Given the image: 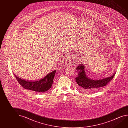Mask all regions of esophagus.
Returning <instances> with one entry per match:
<instances>
[{
  "label": "esophagus",
  "instance_id": "1",
  "mask_svg": "<svg viewBox=\"0 0 128 128\" xmlns=\"http://www.w3.org/2000/svg\"><path fill=\"white\" fill-rule=\"evenodd\" d=\"M71 57L69 56V57H67L66 59V61H65L66 64L67 65L70 64V62H71Z\"/></svg>",
  "mask_w": 128,
  "mask_h": 128
}]
</instances>
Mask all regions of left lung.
Returning a JSON list of instances; mask_svg holds the SVG:
<instances>
[{
  "label": "left lung",
  "instance_id": "obj_1",
  "mask_svg": "<svg viewBox=\"0 0 128 128\" xmlns=\"http://www.w3.org/2000/svg\"><path fill=\"white\" fill-rule=\"evenodd\" d=\"M85 66L82 63L78 66L76 67L77 71V76L76 78V81L77 84L78 89L84 91L96 90L107 85L115 75L116 72L112 76L109 77L105 78L99 80H92L86 76Z\"/></svg>",
  "mask_w": 128,
  "mask_h": 128
}]
</instances>
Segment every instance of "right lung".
Returning a JSON list of instances; mask_svg holds the SVG:
<instances>
[{
    "label": "right lung",
    "mask_w": 128,
    "mask_h": 128,
    "mask_svg": "<svg viewBox=\"0 0 128 128\" xmlns=\"http://www.w3.org/2000/svg\"><path fill=\"white\" fill-rule=\"evenodd\" d=\"M56 70L47 74L43 78L38 81H29L14 76L17 81L23 88L38 92H46L50 89Z\"/></svg>",
    "instance_id": "1"
}]
</instances>
